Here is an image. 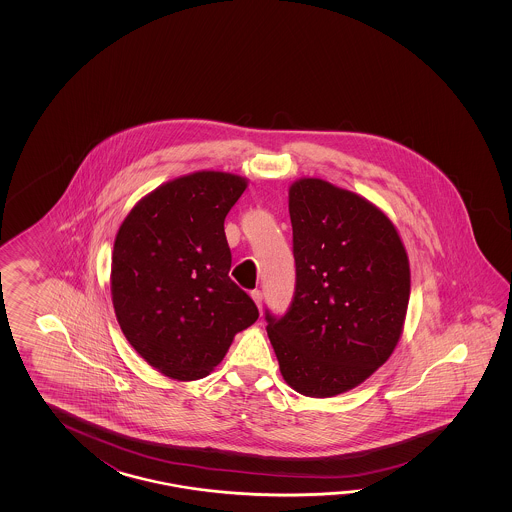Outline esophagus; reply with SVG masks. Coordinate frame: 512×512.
I'll use <instances>...</instances> for the list:
<instances>
[{"label":"esophagus","mask_w":512,"mask_h":512,"mask_svg":"<svg viewBox=\"0 0 512 512\" xmlns=\"http://www.w3.org/2000/svg\"><path fill=\"white\" fill-rule=\"evenodd\" d=\"M252 300H254V304L258 305V307H261V300H263V294H261V291H258V289H254L251 293Z\"/></svg>","instance_id":"obj_1"}]
</instances>
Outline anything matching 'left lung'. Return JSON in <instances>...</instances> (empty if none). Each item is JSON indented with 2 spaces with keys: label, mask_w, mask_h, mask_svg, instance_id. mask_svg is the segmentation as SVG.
I'll return each instance as SVG.
<instances>
[{
  "label": "left lung",
  "mask_w": 512,
  "mask_h": 512,
  "mask_svg": "<svg viewBox=\"0 0 512 512\" xmlns=\"http://www.w3.org/2000/svg\"><path fill=\"white\" fill-rule=\"evenodd\" d=\"M296 285L283 316L265 311L283 379L333 397L390 359L410 300V263L390 218L322 179L289 188Z\"/></svg>",
  "instance_id": "left-lung-1"
}]
</instances>
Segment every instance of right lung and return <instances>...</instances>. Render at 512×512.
Here are the masks:
<instances>
[{
    "label": "right lung",
    "instance_id": "obj_1",
    "mask_svg": "<svg viewBox=\"0 0 512 512\" xmlns=\"http://www.w3.org/2000/svg\"><path fill=\"white\" fill-rule=\"evenodd\" d=\"M247 188L240 175L196 172L155 188L122 221L111 298L124 337L177 381L207 377L234 335L258 320L230 280L225 218Z\"/></svg>",
    "mask_w": 512,
    "mask_h": 512
}]
</instances>
